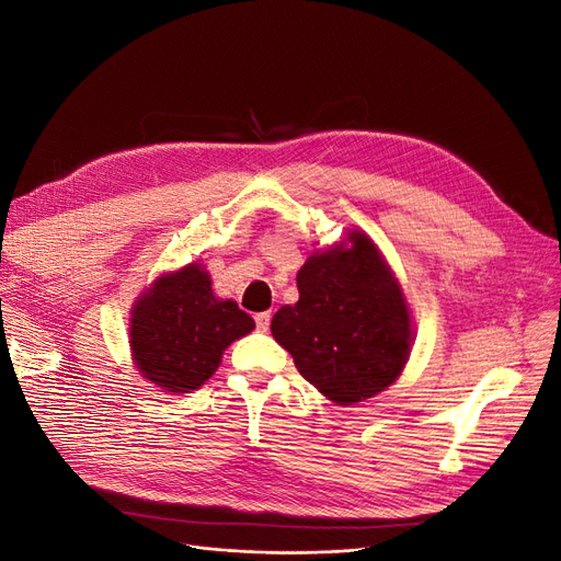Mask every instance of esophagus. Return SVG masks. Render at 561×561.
Listing matches in <instances>:
<instances>
[{
    "mask_svg": "<svg viewBox=\"0 0 561 561\" xmlns=\"http://www.w3.org/2000/svg\"><path fill=\"white\" fill-rule=\"evenodd\" d=\"M254 322H257V330H260V332H266L268 325H271V311L257 313V316H254Z\"/></svg>",
    "mask_w": 561,
    "mask_h": 561,
    "instance_id": "1",
    "label": "esophagus"
}]
</instances>
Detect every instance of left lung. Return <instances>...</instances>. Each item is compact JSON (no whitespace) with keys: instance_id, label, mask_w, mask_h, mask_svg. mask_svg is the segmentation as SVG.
Returning <instances> with one entry per match:
<instances>
[{"instance_id":"1","label":"left lung","mask_w":561,"mask_h":561,"mask_svg":"<svg viewBox=\"0 0 561 561\" xmlns=\"http://www.w3.org/2000/svg\"><path fill=\"white\" fill-rule=\"evenodd\" d=\"M299 301L271 320V334L299 375L336 404L396 383L410 360L412 316L393 271L367 233L313 252L297 274Z\"/></svg>"}]
</instances>
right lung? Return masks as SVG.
Returning <instances> with one entry per match:
<instances>
[{
    "label": "right lung",
    "mask_w": 561,
    "mask_h": 561,
    "mask_svg": "<svg viewBox=\"0 0 561 561\" xmlns=\"http://www.w3.org/2000/svg\"><path fill=\"white\" fill-rule=\"evenodd\" d=\"M252 330L239 304L215 297L208 271L186 264L159 276L133 304L130 351L147 381L192 393L215 375L227 346Z\"/></svg>",
    "instance_id": "obj_1"
}]
</instances>
